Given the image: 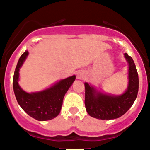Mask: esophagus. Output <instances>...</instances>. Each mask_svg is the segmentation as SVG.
Instances as JSON below:
<instances>
[{
	"mask_svg": "<svg viewBox=\"0 0 150 150\" xmlns=\"http://www.w3.org/2000/svg\"><path fill=\"white\" fill-rule=\"evenodd\" d=\"M84 77V73H83V72H79L77 74V78H78V79H83Z\"/></svg>",
	"mask_w": 150,
	"mask_h": 150,
	"instance_id": "esophagus-1",
	"label": "esophagus"
}]
</instances>
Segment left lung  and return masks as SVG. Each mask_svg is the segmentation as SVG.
Segmentation results:
<instances>
[{"label": "left lung", "instance_id": "obj_1", "mask_svg": "<svg viewBox=\"0 0 150 150\" xmlns=\"http://www.w3.org/2000/svg\"><path fill=\"white\" fill-rule=\"evenodd\" d=\"M129 63V84L127 91L119 96L105 95L97 92L85 83V107L91 117L101 120H111L120 117L132 107L138 92V75L132 58L125 53Z\"/></svg>", "mask_w": 150, "mask_h": 150}]
</instances>
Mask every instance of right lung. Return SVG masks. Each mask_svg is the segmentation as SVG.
<instances>
[{"label": "right lung", "mask_w": 150, "mask_h": 150, "mask_svg": "<svg viewBox=\"0 0 150 150\" xmlns=\"http://www.w3.org/2000/svg\"><path fill=\"white\" fill-rule=\"evenodd\" d=\"M28 51L21 54L15 68L13 77V89L17 101L22 109L38 121L51 120L58 116L61 110L66 92L75 80V76L69 77L56 83L49 89L38 92L27 93L18 84L19 69L28 55Z\"/></svg>", "instance_id": "add662e5"}]
</instances>
